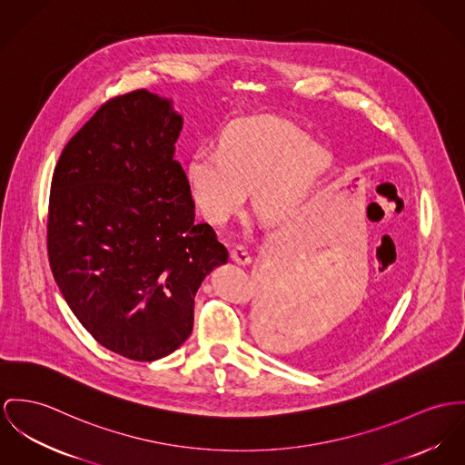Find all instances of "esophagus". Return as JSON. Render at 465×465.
Masks as SVG:
<instances>
[{"instance_id":"obj_1","label":"esophagus","mask_w":465,"mask_h":465,"mask_svg":"<svg viewBox=\"0 0 465 465\" xmlns=\"http://www.w3.org/2000/svg\"><path fill=\"white\" fill-rule=\"evenodd\" d=\"M230 254H232V260L237 262L239 265H248L251 262L250 252H248V250H246L244 246H241V244L233 246V250H232Z\"/></svg>"}]
</instances>
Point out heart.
<instances>
[{"label": "heart", "mask_w": 465, "mask_h": 465, "mask_svg": "<svg viewBox=\"0 0 465 465\" xmlns=\"http://www.w3.org/2000/svg\"><path fill=\"white\" fill-rule=\"evenodd\" d=\"M332 168L331 150L293 122L272 114L235 122L221 152L198 148L187 166L193 198L214 223H224L254 189V209L267 221L297 214Z\"/></svg>", "instance_id": "b5f03b06"}]
</instances>
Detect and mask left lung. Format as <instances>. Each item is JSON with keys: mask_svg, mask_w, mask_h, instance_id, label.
Masks as SVG:
<instances>
[{"mask_svg": "<svg viewBox=\"0 0 465 465\" xmlns=\"http://www.w3.org/2000/svg\"><path fill=\"white\" fill-rule=\"evenodd\" d=\"M254 331L265 347L276 345L283 336V310L271 299H258L254 312Z\"/></svg>", "mask_w": 465, "mask_h": 465, "instance_id": "1", "label": "left lung"}]
</instances>
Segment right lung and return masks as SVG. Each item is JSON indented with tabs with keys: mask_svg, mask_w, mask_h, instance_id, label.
I'll return each mask as SVG.
<instances>
[{
	"mask_svg": "<svg viewBox=\"0 0 465 465\" xmlns=\"http://www.w3.org/2000/svg\"><path fill=\"white\" fill-rule=\"evenodd\" d=\"M182 116L146 90L106 101L65 144L51 180L47 254L72 313L109 351L155 361L177 351L194 295L228 251L175 155Z\"/></svg>",
	"mask_w": 465,
	"mask_h": 465,
	"instance_id": "obj_1",
	"label": "right lung"
}]
</instances>
